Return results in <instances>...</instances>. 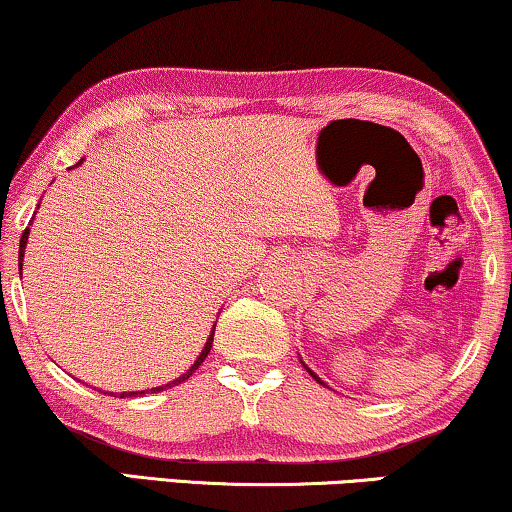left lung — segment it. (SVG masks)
I'll return each mask as SVG.
<instances>
[{
  "mask_svg": "<svg viewBox=\"0 0 512 512\" xmlns=\"http://www.w3.org/2000/svg\"><path fill=\"white\" fill-rule=\"evenodd\" d=\"M301 364H304V362H301ZM304 369H306V371H308V373H311V376H313V378H315V380H318V383H320V385H325V383H322V380H320V378H318V376H315V373H313V371H311V369H308V366H306V364H304Z\"/></svg>",
  "mask_w": 512,
  "mask_h": 512,
  "instance_id": "obj_1",
  "label": "left lung"
}]
</instances>
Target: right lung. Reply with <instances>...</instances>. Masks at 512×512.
Here are the masks:
<instances>
[{"label": "right lung", "mask_w": 512, "mask_h": 512, "mask_svg": "<svg viewBox=\"0 0 512 512\" xmlns=\"http://www.w3.org/2000/svg\"><path fill=\"white\" fill-rule=\"evenodd\" d=\"M81 164V162H78ZM27 236H30V227L25 229L23 232V236H20V253H18V264H20V269H23V257H25V246H27ZM213 334H215V325H213V329H211V336H208V341H206V345H204V350H201V355L194 359V364L190 366V369H187L181 378H176V380H171V383H167V385H160V387H153V390H143V392H120V399H125V397H136V394H148V392H162V390H167V387H174V385H178V383H183V380H187L192 376L194 371L199 369L201 366V362H204V359L208 357V352H211V345H213Z\"/></svg>", "instance_id": "right-lung-1"}]
</instances>
